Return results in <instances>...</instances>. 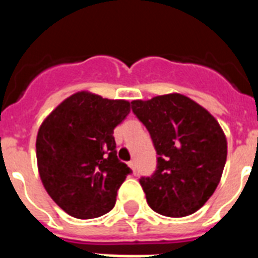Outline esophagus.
<instances>
[{
	"instance_id": "1",
	"label": "esophagus",
	"mask_w": 258,
	"mask_h": 258,
	"mask_svg": "<svg viewBox=\"0 0 258 258\" xmlns=\"http://www.w3.org/2000/svg\"><path fill=\"white\" fill-rule=\"evenodd\" d=\"M128 166L131 167V170H133L134 174H137V163H135L134 161H131V162H128Z\"/></svg>"
}]
</instances>
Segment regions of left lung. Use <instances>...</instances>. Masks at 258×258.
<instances>
[{"mask_svg": "<svg viewBox=\"0 0 258 258\" xmlns=\"http://www.w3.org/2000/svg\"><path fill=\"white\" fill-rule=\"evenodd\" d=\"M131 104L158 155L155 172L139 179L147 204L166 217L196 213L213 196L226 162L228 143L218 121L179 93Z\"/></svg>", "mask_w": 258, "mask_h": 258, "instance_id": "8db88e82", "label": "left lung"}]
</instances>
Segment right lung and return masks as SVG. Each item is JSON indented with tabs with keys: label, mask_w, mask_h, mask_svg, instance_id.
I'll use <instances>...</instances> for the list:
<instances>
[{
	"label": "right lung",
	"mask_w": 258,
	"mask_h": 258,
	"mask_svg": "<svg viewBox=\"0 0 258 258\" xmlns=\"http://www.w3.org/2000/svg\"><path fill=\"white\" fill-rule=\"evenodd\" d=\"M130 113L127 100L78 92L42 121L36 141L40 178L70 216L91 220L112 210L128 166L117 159L113 130Z\"/></svg>",
	"instance_id": "add662e5"
}]
</instances>
